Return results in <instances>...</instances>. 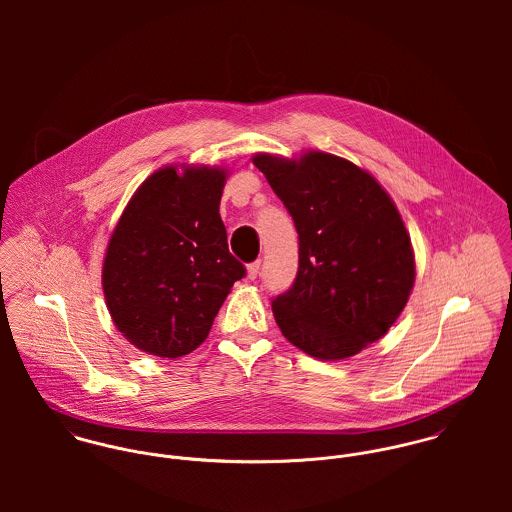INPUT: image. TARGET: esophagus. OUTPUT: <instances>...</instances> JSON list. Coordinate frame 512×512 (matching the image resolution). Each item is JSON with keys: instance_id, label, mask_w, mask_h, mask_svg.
<instances>
[{"instance_id": "34e87169", "label": "esophagus", "mask_w": 512, "mask_h": 512, "mask_svg": "<svg viewBox=\"0 0 512 512\" xmlns=\"http://www.w3.org/2000/svg\"><path fill=\"white\" fill-rule=\"evenodd\" d=\"M246 274H248V280H256V276L260 274V260L248 264L246 266Z\"/></svg>"}]
</instances>
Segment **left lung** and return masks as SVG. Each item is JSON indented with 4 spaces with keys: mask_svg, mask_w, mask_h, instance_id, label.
Listing matches in <instances>:
<instances>
[{
    "mask_svg": "<svg viewBox=\"0 0 512 512\" xmlns=\"http://www.w3.org/2000/svg\"><path fill=\"white\" fill-rule=\"evenodd\" d=\"M252 161L299 234L295 282L272 299L278 327L321 361L361 353L394 325L416 280L396 205L365 169L331 153H258Z\"/></svg>",
    "mask_w": 512,
    "mask_h": 512,
    "instance_id": "obj_1",
    "label": "left lung"
}]
</instances>
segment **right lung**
Listing matches in <instances>:
<instances>
[{"instance_id": "obj_1", "label": "right lung", "mask_w": 512, "mask_h": 512, "mask_svg": "<svg viewBox=\"0 0 512 512\" xmlns=\"http://www.w3.org/2000/svg\"><path fill=\"white\" fill-rule=\"evenodd\" d=\"M220 167H163L130 199L106 248L102 288L118 331L140 351L177 359L209 335L246 268L228 252Z\"/></svg>"}]
</instances>
